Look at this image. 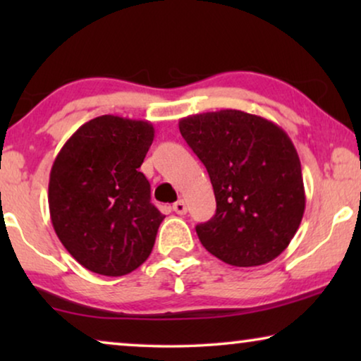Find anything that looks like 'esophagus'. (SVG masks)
<instances>
[{
    "instance_id": "1",
    "label": "esophagus",
    "mask_w": 361,
    "mask_h": 361,
    "mask_svg": "<svg viewBox=\"0 0 361 361\" xmlns=\"http://www.w3.org/2000/svg\"><path fill=\"white\" fill-rule=\"evenodd\" d=\"M172 210L176 212V214L179 215H185L187 214V205H185V200L184 199H179L176 202L174 205H172Z\"/></svg>"
}]
</instances>
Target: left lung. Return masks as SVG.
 Masks as SVG:
<instances>
[{
  "label": "left lung",
  "mask_w": 361,
  "mask_h": 361,
  "mask_svg": "<svg viewBox=\"0 0 361 361\" xmlns=\"http://www.w3.org/2000/svg\"><path fill=\"white\" fill-rule=\"evenodd\" d=\"M179 130L207 167L216 200L215 215L195 226L200 243L240 268L278 258L305 210L302 169L288 133L240 110L185 116Z\"/></svg>",
  "instance_id": "obj_1"
}]
</instances>
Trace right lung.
Masks as SVG:
<instances>
[{"label":"right lung","instance_id":"obj_1","mask_svg":"<svg viewBox=\"0 0 361 361\" xmlns=\"http://www.w3.org/2000/svg\"><path fill=\"white\" fill-rule=\"evenodd\" d=\"M154 140L149 121L103 115L82 125L54 161L49 212L83 268L123 276L145 263L164 215L140 169Z\"/></svg>","mask_w":361,"mask_h":361}]
</instances>
